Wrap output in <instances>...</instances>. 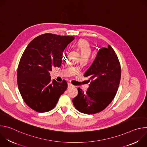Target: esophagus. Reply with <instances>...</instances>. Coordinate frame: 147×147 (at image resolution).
<instances>
[{
  "mask_svg": "<svg viewBox=\"0 0 147 147\" xmlns=\"http://www.w3.org/2000/svg\"><path fill=\"white\" fill-rule=\"evenodd\" d=\"M74 87V86L71 84V83H70V82H69V83H68V88H71V87Z\"/></svg>",
  "mask_w": 147,
  "mask_h": 147,
  "instance_id": "esophagus-1",
  "label": "esophagus"
}]
</instances>
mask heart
<instances>
[{
    "label": "heart",
    "instance_id": "obj_1",
    "mask_svg": "<svg viewBox=\"0 0 147 147\" xmlns=\"http://www.w3.org/2000/svg\"><path fill=\"white\" fill-rule=\"evenodd\" d=\"M76 46L79 50L82 58L88 59L90 57L92 52V49L90 44L86 40L82 39L78 40Z\"/></svg>",
    "mask_w": 147,
    "mask_h": 147
}]
</instances>
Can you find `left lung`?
Listing matches in <instances>:
<instances>
[{"instance_id":"left-lung-1","label":"left lung","mask_w":147,"mask_h":147,"mask_svg":"<svg viewBox=\"0 0 147 147\" xmlns=\"http://www.w3.org/2000/svg\"><path fill=\"white\" fill-rule=\"evenodd\" d=\"M84 77L91 81L86 92L78 88V95L73 98L74 107L85 114H95L105 109L117 91L121 77L118 57L113 49L102 48Z\"/></svg>"}]
</instances>
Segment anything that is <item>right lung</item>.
Returning <instances> with one entry per match:
<instances>
[{
  "label": "right lung",
  "mask_w": 147,
  "mask_h": 147,
  "mask_svg": "<svg viewBox=\"0 0 147 147\" xmlns=\"http://www.w3.org/2000/svg\"><path fill=\"white\" fill-rule=\"evenodd\" d=\"M74 39L44 34L34 38L25 49L17 69V84L24 101L32 109L50 111L66 90L67 82L52 81L49 72L53 67L61 66L63 52Z\"/></svg>",
  "instance_id": "1"
}]
</instances>
